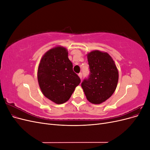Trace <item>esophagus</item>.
Masks as SVG:
<instances>
[{"label":"esophagus","instance_id":"1","mask_svg":"<svg viewBox=\"0 0 150 150\" xmlns=\"http://www.w3.org/2000/svg\"><path fill=\"white\" fill-rule=\"evenodd\" d=\"M78 76H79V78H80L81 79H82L83 75H82V73H81V72H79V73L78 74Z\"/></svg>","mask_w":150,"mask_h":150}]
</instances>
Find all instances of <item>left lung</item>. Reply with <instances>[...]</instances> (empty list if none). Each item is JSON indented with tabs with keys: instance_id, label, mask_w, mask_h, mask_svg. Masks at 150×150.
<instances>
[{
	"instance_id": "obj_1",
	"label": "left lung",
	"mask_w": 150,
	"mask_h": 150,
	"mask_svg": "<svg viewBox=\"0 0 150 150\" xmlns=\"http://www.w3.org/2000/svg\"><path fill=\"white\" fill-rule=\"evenodd\" d=\"M90 73L81 86L88 100L101 104L110 98L116 88L118 71L112 57L106 52L94 51L88 54Z\"/></svg>"
}]
</instances>
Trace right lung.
<instances>
[{
  "instance_id": "1",
  "label": "right lung",
  "mask_w": 150,
  "mask_h": 150,
  "mask_svg": "<svg viewBox=\"0 0 150 150\" xmlns=\"http://www.w3.org/2000/svg\"><path fill=\"white\" fill-rule=\"evenodd\" d=\"M38 82L43 94L56 104L68 101L81 79L72 69L67 49L57 47L42 57L38 71Z\"/></svg>"
}]
</instances>
